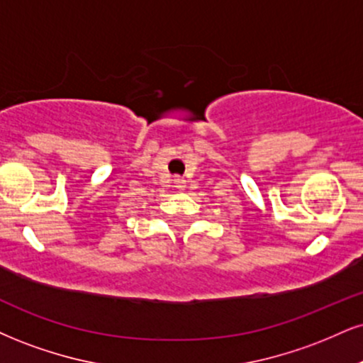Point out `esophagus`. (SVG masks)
I'll use <instances>...</instances> for the list:
<instances>
[{"label":"esophagus","instance_id":"34e87169","mask_svg":"<svg viewBox=\"0 0 363 363\" xmlns=\"http://www.w3.org/2000/svg\"><path fill=\"white\" fill-rule=\"evenodd\" d=\"M174 184H176V189L182 191L186 187V181L182 177H176V179H174Z\"/></svg>","mask_w":363,"mask_h":363}]
</instances>
